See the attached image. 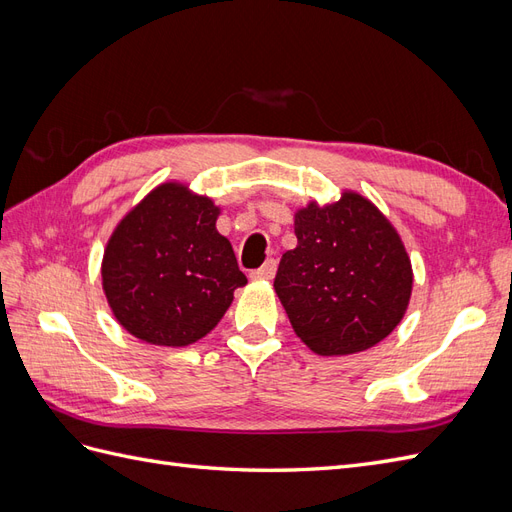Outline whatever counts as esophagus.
<instances>
[{"label": "esophagus", "instance_id": "34e87169", "mask_svg": "<svg viewBox=\"0 0 512 512\" xmlns=\"http://www.w3.org/2000/svg\"><path fill=\"white\" fill-rule=\"evenodd\" d=\"M275 271H277V262H275L273 258H267L265 265H262V267L256 269V271H252L250 277H252V280H273Z\"/></svg>", "mask_w": 512, "mask_h": 512}]
</instances>
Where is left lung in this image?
I'll use <instances>...</instances> for the list:
<instances>
[{
  "instance_id": "8db88e82",
  "label": "left lung",
  "mask_w": 512,
  "mask_h": 512,
  "mask_svg": "<svg viewBox=\"0 0 512 512\" xmlns=\"http://www.w3.org/2000/svg\"><path fill=\"white\" fill-rule=\"evenodd\" d=\"M297 247L275 275L294 333L322 356L369 350L404 318L412 262L395 226L359 192L294 213Z\"/></svg>"
}]
</instances>
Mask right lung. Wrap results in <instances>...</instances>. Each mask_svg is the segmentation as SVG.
Returning a JSON list of instances; mask_svg holds the SVG:
<instances>
[{
	"label": "right lung",
	"mask_w": 512,
	"mask_h": 512,
	"mask_svg": "<svg viewBox=\"0 0 512 512\" xmlns=\"http://www.w3.org/2000/svg\"><path fill=\"white\" fill-rule=\"evenodd\" d=\"M220 207L179 181L153 188L104 247L102 290L117 322L141 342L183 348L215 329L247 284Z\"/></svg>",
	"instance_id": "obj_1"
}]
</instances>
